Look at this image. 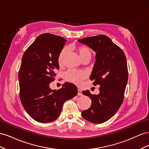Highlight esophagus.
Segmentation results:
<instances>
[{
	"instance_id": "esophagus-1",
	"label": "esophagus",
	"mask_w": 149,
	"mask_h": 149,
	"mask_svg": "<svg viewBox=\"0 0 149 149\" xmlns=\"http://www.w3.org/2000/svg\"><path fill=\"white\" fill-rule=\"evenodd\" d=\"M78 96H81L82 95V91L81 89H78Z\"/></svg>"
}]
</instances>
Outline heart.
<instances>
[{"mask_svg": "<svg viewBox=\"0 0 149 149\" xmlns=\"http://www.w3.org/2000/svg\"><path fill=\"white\" fill-rule=\"evenodd\" d=\"M68 49L67 47H65L61 49L59 56H58L59 62H61L63 60L64 57L68 52ZM77 51L83 60L86 58H91L92 56L91 50L87 47H78L77 48ZM64 77L68 81L73 83L77 85H80L83 82V81L86 77V74L85 72L82 71L69 69L64 73Z\"/></svg>", "mask_w": 149, "mask_h": 149, "instance_id": "b5f03b06", "label": "heart"}]
</instances>
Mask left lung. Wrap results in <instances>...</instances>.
Returning a JSON list of instances; mask_svg holds the SVG:
<instances>
[{
	"mask_svg": "<svg viewBox=\"0 0 149 149\" xmlns=\"http://www.w3.org/2000/svg\"><path fill=\"white\" fill-rule=\"evenodd\" d=\"M96 52V61L90 79L100 86V93L91 94L89 90L83 94L91 100L89 109L82 111L86 120L101 124L111 119L120 107L128 81L127 60L120 48L106 35H97L78 40Z\"/></svg>",
	"mask_w": 149,
	"mask_h": 149,
	"instance_id": "8db88e82",
	"label": "left lung"
}]
</instances>
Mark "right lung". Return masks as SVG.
Returning a JSON list of instances; mask_svg holds the SVG:
<instances>
[{"label":"right lung","instance_id":"add662e5","mask_svg":"<svg viewBox=\"0 0 149 149\" xmlns=\"http://www.w3.org/2000/svg\"><path fill=\"white\" fill-rule=\"evenodd\" d=\"M66 42L59 36L42 34L22 56L19 72L20 101L29 115L39 123L55 120L64 102L78 93L72 83H65L58 91L49 86L59 69L58 56Z\"/></svg>","mask_w":149,"mask_h":149}]
</instances>
